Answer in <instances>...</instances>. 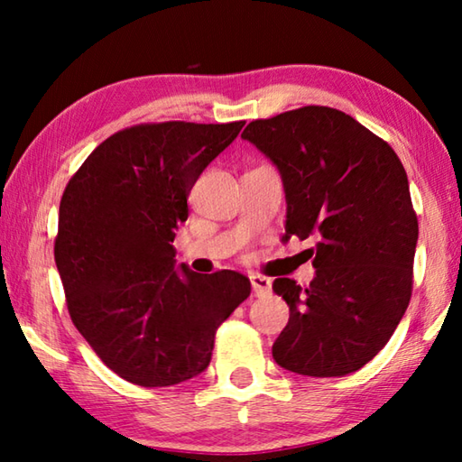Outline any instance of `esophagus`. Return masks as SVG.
<instances>
[{
  "label": "esophagus",
  "mask_w": 462,
  "mask_h": 462,
  "mask_svg": "<svg viewBox=\"0 0 462 462\" xmlns=\"http://www.w3.org/2000/svg\"><path fill=\"white\" fill-rule=\"evenodd\" d=\"M250 283H253V291L256 297H264L271 293V279L263 275H253L250 277Z\"/></svg>",
  "instance_id": "1"
}]
</instances>
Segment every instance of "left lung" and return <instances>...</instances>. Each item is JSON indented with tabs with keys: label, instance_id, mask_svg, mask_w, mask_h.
<instances>
[{
	"label": "left lung",
	"instance_id": "1",
	"mask_svg": "<svg viewBox=\"0 0 462 462\" xmlns=\"http://www.w3.org/2000/svg\"><path fill=\"white\" fill-rule=\"evenodd\" d=\"M242 138L283 181L285 238H316V277L273 291L289 322L273 344L283 369L344 377L385 346L408 310L418 217L400 156L340 109L306 106L250 122Z\"/></svg>",
	"mask_w": 462,
	"mask_h": 462
}]
</instances>
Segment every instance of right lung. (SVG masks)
Instances as JSON below:
<instances>
[{
	"instance_id": "right-lung-1",
	"label": "right lung",
	"mask_w": 462,
	"mask_h": 462,
	"mask_svg": "<svg viewBox=\"0 0 462 462\" xmlns=\"http://www.w3.org/2000/svg\"><path fill=\"white\" fill-rule=\"evenodd\" d=\"M245 122L140 124L104 140L59 208L54 263L77 330L122 379L169 387L212 361L216 330L250 295L236 271L177 267L191 187Z\"/></svg>"
}]
</instances>
